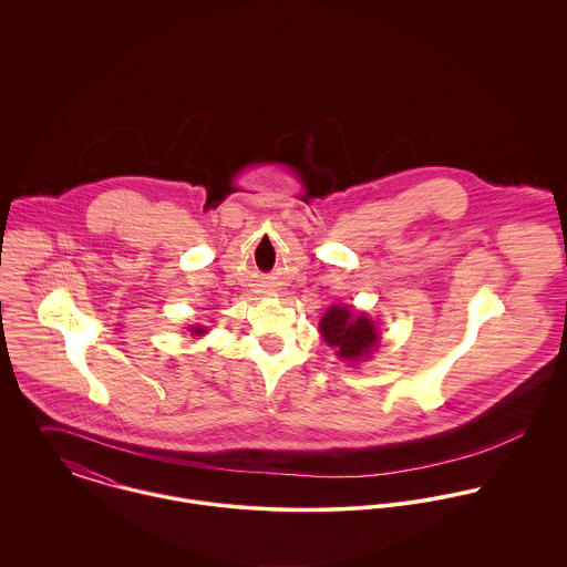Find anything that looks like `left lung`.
<instances>
[{
  "mask_svg": "<svg viewBox=\"0 0 567 567\" xmlns=\"http://www.w3.org/2000/svg\"><path fill=\"white\" fill-rule=\"evenodd\" d=\"M321 333L329 347H336V355L344 360H358L378 344L375 324L367 317H353L349 308H329L321 319Z\"/></svg>",
  "mask_w": 567,
  "mask_h": 567,
  "instance_id": "8db88e82",
  "label": "left lung"
}]
</instances>
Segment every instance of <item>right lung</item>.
<instances>
[{
    "label": "right lung",
    "instance_id": "right-lung-1",
    "mask_svg": "<svg viewBox=\"0 0 567 567\" xmlns=\"http://www.w3.org/2000/svg\"><path fill=\"white\" fill-rule=\"evenodd\" d=\"M192 331H194V336H198V333H203V331H205V329H203V327H194V329H192Z\"/></svg>",
    "mask_w": 567,
    "mask_h": 567
}]
</instances>
